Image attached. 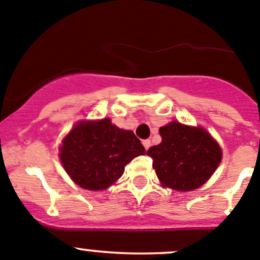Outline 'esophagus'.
Returning a JSON list of instances; mask_svg holds the SVG:
<instances>
[{
  "instance_id": "obj_1",
  "label": "esophagus",
  "mask_w": 260,
  "mask_h": 260,
  "mask_svg": "<svg viewBox=\"0 0 260 260\" xmlns=\"http://www.w3.org/2000/svg\"><path fill=\"white\" fill-rule=\"evenodd\" d=\"M142 145H143V147H145L146 149H148V148H149V146H151V141H149V140H145V141H142Z\"/></svg>"
}]
</instances>
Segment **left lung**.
<instances>
[{
    "label": "left lung",
    "mask_w": 260,
    "mask_h": 260,
    "mask_svg": "<svg viewBox=\"0 0 260 260\" xmlns=\"http://www.w3.org/2000/svg\"><path fill=\"white\" fill-rule=\"evenodd\" d=\"M162 142L147 154L162 185L177 191L200 187L221 161V149L204 128L171 122L159 128Z\"/></svg>",
    "instance_id": "1"
}]
</instances>
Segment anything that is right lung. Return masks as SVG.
<instances>
[{
  "label": "right lung",
  "mask_w": 260,
  "mask_h": 260,
  "mask_svg": "<svg viewBox=\"0 0 260 260\" xmlns=\"http://www.w3.org/2000/svg\"><path fill=\"white\" fill-rule=\"evenodd\" d=\"M146 149L132 131L111 119L78 123L64 138L60 159L72 180L85 190H104L124 172V166Z\"/></svg>",
  "instance_id": "add662e5"
}]
</instances>
